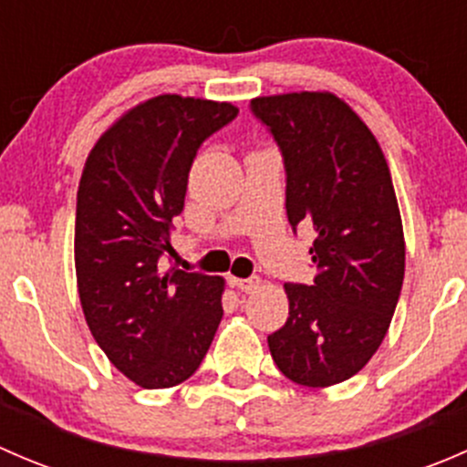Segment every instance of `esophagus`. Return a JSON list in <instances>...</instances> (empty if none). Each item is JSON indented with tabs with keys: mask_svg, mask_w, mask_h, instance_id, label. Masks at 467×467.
<instances>
[{
	"mask_svg": "<svg viewBox=\"0 0 467 467\" xmlns=\"http://www.w3.org/2000/svg\"><path fill=\"white\" fill-rule=\"evenodd\" d=\"M233 285L237 286L239 291H244V294H253V291L260 289L262 280L260 277H234Z\"/></svg>",
	"mask_w": 467,
	"mask_h": 467,
	"instance_id": "1",
	"label": "esophagus"
}]
</instances>
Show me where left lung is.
Wrapping results in <instances>:
<instances>
[{
    "label": "left lung",
    "mask_w": 467,
    "mask_h": 467,
    "mask_svg": "<svg viewBox=\"0 0 467 467\" xmlns=\"http://www.w3.org/2000/svg\"><path fill=\"white\" fill-rule=\"evenodd\" d=\"M251 112L282 153L291 228L317 230V277L285 285L289 318L268 334V350L296 384H338L378 352L402 291L404 234L389 164L334 94L260 97Z\"/></svg>",
    "instance_id": "1"
}]
</instances>
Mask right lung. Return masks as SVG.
I'll return each mask as SVG.
<instances>
[{"mask_svg": "<svg viewBox=\"0 0 467 467\" xmlns=\"http://www.w3.org/2000/svg\"><path fill=\"white\" fill-rule=\"evenodd\" d=\"M230 103L162 94L121 117L88 155L77 196L78 296L94 341L142 389H169L196 373L219 327L223 280L181 268L173 216L201 144L237 117Z\"/></svg>", "mask_w": 467, "mask_h": 467, "instance_id": "right-lung-1", "label": "right lung"}]
</instances>
